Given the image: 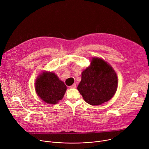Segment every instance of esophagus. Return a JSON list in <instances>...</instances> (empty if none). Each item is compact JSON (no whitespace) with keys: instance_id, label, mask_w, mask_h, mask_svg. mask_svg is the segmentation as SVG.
<instances>
[{"instance_id":"1","label":"esophagus","mask_w":149,"mask_h":149,"mask_svg":"<svg viewBox=\"0 0 149 149\" xmlns=\"http://www.w3.org/2000/svg\"><path fill=\"white\" fill-rule=\"evenodd\" d=\"M70 88H71V89H72V88H76V84H74L73 85H72L70 87Z\"/></svg>"}]
</instances>
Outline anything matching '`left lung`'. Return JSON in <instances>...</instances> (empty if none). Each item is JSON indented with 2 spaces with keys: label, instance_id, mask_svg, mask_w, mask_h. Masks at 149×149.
Segmentation results:
<instances>
[{
  "label": "left lung",
  "instance_id": "1",
  "mask_svg": "<svg viewBox=\"0 0 149 149\" xmlns=\"http://www.w3.org/2000/svg\"><path fill=\"white\" fill-rule=\"evenodd\" d=\"M81 75L77 89L90 105H98L109 101L117 91V74L110 65L101 58H93L91 65Z\"/></svg>",
  "mask_w": 149,
  "mask_h": 149
}]
</instances>
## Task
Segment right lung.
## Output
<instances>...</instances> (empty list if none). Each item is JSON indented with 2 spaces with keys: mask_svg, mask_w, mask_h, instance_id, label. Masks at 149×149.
I'll list each match as a JSON object with an SVG mask.
<instances>
[{
  "mask_svg": "<svg viewBox=\"0 0 149 149\" xmlns=\"http://www.w3.org/2000/svg\"><path fill=\"white\" fill-rule=\"evenodd\" d=\"M35 87L40 98L50 104L61 100L67 90L65 84L52 72H42L36 79Z\"/></svg>",
  "mask_w": 149,
  "mask_h": 149,
  "instance_id": "1",
  "label": "right lung"
}]
</instances>
